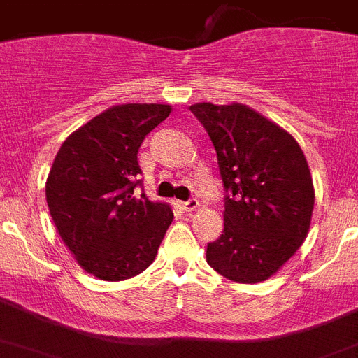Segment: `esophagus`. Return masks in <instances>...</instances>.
<instances>
[{
    "mask_svg": "<svg viewBox=\"0 0 358 358\" xmlns=\"http://www.w3.org/2000/svg\"><path fill=\"white\" fill-rule=\"evenodd\" d=\"M181 208L185 211H194V210H197V208H199V201H197V199H189V201L181 202Z\"/></svg>",
    "mask_w": 358,
    "mask_h": 358,
    "instance_id": "obj_1",
    "label": "esophagus"
}]
</instances>
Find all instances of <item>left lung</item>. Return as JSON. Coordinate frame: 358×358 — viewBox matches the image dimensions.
Instances as JSON below:
<instances>
[{"instance_id":"1","label":"left lung","mask_w":358,"mask_h":358,"mask_svg":"<svg viewBox=\"0 0 358 358\" xmlns=\"http://www.w3.org/2000/svg\"><path fill=\"white\" fill-rule=\"evenodd\" d=\"M206 129L222 177L224 231L206 260L236 283H260L301 248L314 210V182L301 147L242 103L189 106Z\"/></svg>"}]
</instances>
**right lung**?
<instances>
[{"label":"right lung","mask_w":358,"mask_h":358,"mask_svg":"<svg viewBox=\"0 0 358 358\" xmlns=\"http://www.w3.org/2000/svg\"><path fill=\"white\" fill-rule=\"evenodd\" d=\"M172 107L123 103L66 138L46 179V202L77 264L106 281H123L154 262L173 213L136 195L138 150Z\"/></svg>","instance_id":"1"}]
</instances>
